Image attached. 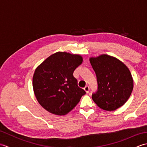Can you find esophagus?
Masks as SVG:
<instances>
[{"label": "esophagus", "instance_id": "esophagus-1", "mask_svg": "<svg viewBox=\"0 0 147 147\" xmlns=\"http://www.w3.org/2000/svg\"><path fill=\"white\" fill-rule=\"evenodd\" d=\"M84 90H85V91L87 93H88L89 92H90V87H89V86H86L85 88H84Z\"/></svg>", "mask_w": 147, "mask_h": 147}]
</instances>
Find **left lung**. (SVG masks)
Here are the masks:
<instances>
[{"mask_svg": "<svg viewBox=\"0 0 147 147\" xmlns=\"http://www.w3.org/2000/svg\"><path fill=\"white\" fill-rule=\"evenodd\" d=\"M95 72L97 90L93 100L104 110L115 111L128 100L133 88V80L126 65L117 59L102 55L90 59Z\"/></svg>", "mask_w": 147, "mask_h": 147, "instance_id": "left-lung-1", "label": "left lung"}]
</instances>
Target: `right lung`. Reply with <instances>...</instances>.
Returning a JSON list of instances; mask_svg holds the SVG:
<instances>
[{"instance_id":"obj_1","label":"right lung","mask_w":147,"mask_h":147,"mask_svg":"<svg viewBox=\"0 0 147 147\" xmlns=\"http://www.w3.org/2000/svg\"><path fill=\"white\" fill-rule=\"evenodd\" d=\"M79 55L59 52L36 69L33 87L39 104L55 115H65L76 107L86 93L78 86L73 72L82 63Z\"/></svg>"}]
</instances>
